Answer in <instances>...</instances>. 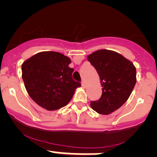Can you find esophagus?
<instances>
[{"instance_id": "1", "label": "esophagus", "mask_w": 157, "mask_h": 157, "mask_svg": "<svg viewBox=\"0 0 157 157\" xmlns=\"http://www.w3.org/2000/svg\"><path fill=\"white\" fill-rule=\"evenodd\" d=\"M82 86L83 87V88H85V82L84 80L82 81Z\"/></svg>"}]
</instances>
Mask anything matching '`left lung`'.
I'll use <instances>...</instances> for the list:
<instances>
[{
	"instance_id": "8db88e82",
	"label": "left lung",
	"mask_w": 157,
	"mask_h": 157,
	"mask_svg": "<svg viewBox=\"0 0 157 157\" xmlns=\"http://www.w3.org/2000/svg\"><path fill=\"white\" fill-rule=\"evenodd\" d=\"M100 78L102 94L91 107L101 114H109L128 101L136 82V68L132 62L117 52L99 49L87 57Z\"/></svg>"
}]
</instances>
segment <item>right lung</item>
<instances>
[{"mask_svg":"<svg viewBox=\"0 0 157 157\" xmlns=\"http://www.w3.org/2000/svg\"><path fill=\"white\" fill-rule=\"evenodd\" d=\"M71 59L60 52L35 54L22 64V78L29 97L48 111L60 109L71 101L81 84L72 79Z\"/></svg>","mask_w":157,"mask_h":157,"instance_id":"1","label":"right lung"}]
</instances>
